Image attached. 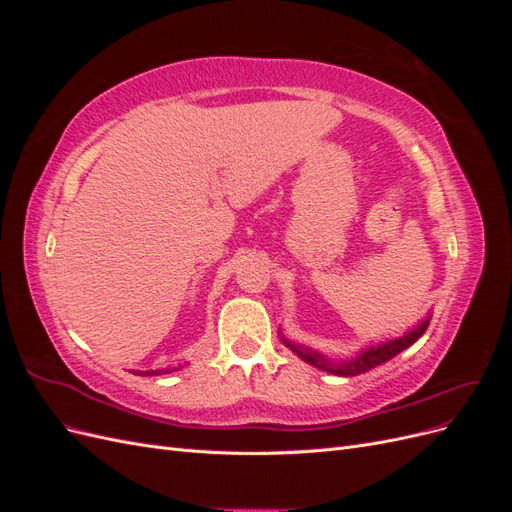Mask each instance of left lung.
I'll return each mask as SVG.
<instances>
[{"instance_id": "left-lung-1", "label": "left lung", "mask_w": 512, "mask_h": 512, "mask_svg": "<svg viewBox=\"0 0 512 512\" xmlns=\"http://www.w3.org/2000/svg\"><path fill=\"white\" fill-rule=\"evenodd\" d=\"M427 327H429V318H425L414 331L406 333L404 337L391 339V342H384V344H378V346H371V348L363 350L361 354H356L352 361H346V363H329L327 359H324V356H320L316 352H309L301 346H294V344L286 342V339H284V344L290 346L309 365L320 367L324 371H331V374H335V376H359V374H365V371L374 369V367H378L386 361H391L393 356H397L401 350H406L408 346H412L416 339L427 331Z\"/></svg>"}]
</instances>
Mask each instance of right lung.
<instances>
[{"label":"right lung","instance_id":"right-lung-1","mask_svg":"<svg viewBox=\"0 0 512 512\" xmlns=\"http://www.w3.org/2000/svg\"><path fill=\"white\" fill-rule=\"evenodd\" d=\"M151 374H160V371H147V376H151ZM164 374H166V371H164Z\"/></svg>","mask_w":512,"mask_h":512}]
</instances>
